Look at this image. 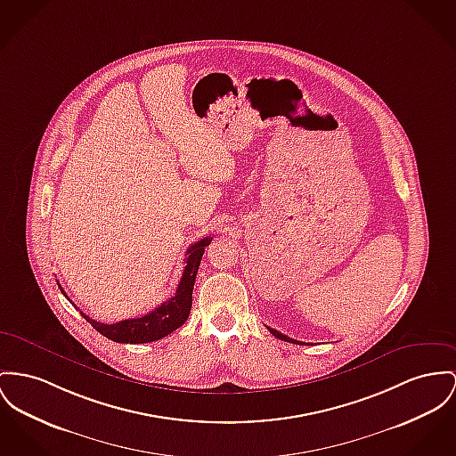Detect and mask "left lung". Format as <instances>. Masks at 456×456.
<instances>
[{"label":"left lung","mask_w":456,"mask_h":456,"mask_svg":"<svg viewBox=\"0 0 456 456\" xmlns=\"http://www.w3.org/2000/svg\"><path fill=\"white\" fill-rule=\"evenodd\" d=\"M268 330H270L276 338H280V340H285V342H290V344H301V346L305 344V342H301V340H294V338H290V337H287V335L280 334L278 330H274L272 327H268Z\"/></svg>","instance_id":"obj_1"}]
</instances>
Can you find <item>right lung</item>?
<instances>
[{"instance_id": "obj_1", "label": "right lung", "mask_w": 456, "mask_h": 456, "mask_svg": "<svg viewBox=\"0 0 456 456\" xmlns=\"http://www.w3.org/2000/svg\"><path fill=\"white\" fill-rule=\"evenodd\" d=\"M213 237H204L202 240L193 243L186 250L184 268H183L182 280L176 289V294L167 299L166 303L160 304L151 313L140 316V318H127L118 323H100L94 322L90 316H86L83 311L81 314L90 322L96 332L121 344H145L159 340L166 335L175 332L186 322L190 309H191V292L195 276L200 266V259L204 256V248L211 243ZM59 283V281H57ZM61 287V283H59ZM61 292L63 289L61 287ZM65 296V292H63ZM67 297V296H65Z\"/></svg>"}]
</instances>
